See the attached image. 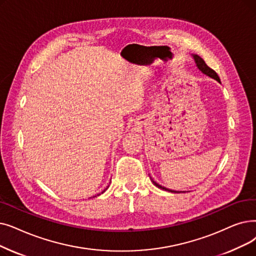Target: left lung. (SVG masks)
Returning a JSON list of instances; mask_svg holds the SVG:
<instances>
[{
    "label": "left lung",
    "instance_id": "left-lung-1",
    "mask_svg": "<svg viewBox=\"0 0 256 256\" xmlns=\"http://www.w3.org/2000/svg\"><path fill=\"white\" fill-rule=\"evenodd\" d=\"M194 56V62H196V66H198V70H201L204 74H206V75H208L209 77H211V78H214V80H218L220 84V77H218V75L216 73V71H214L212 69H210L209 66L205 64V62H204V60L203 58H201L198 56V55H192ZM152 182L157 186L158 188H161V190H166V192H174V194H180V192H176V190H168V188H165V187H163V186H161L160 184H158V183H156L154 181H152Z\"/></svg>",
    "mask_w": 256,
    "mask_h": 256
}]
</instances>
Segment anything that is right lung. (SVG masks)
I'll use <instances>...</instances> for the list:
<instances>
[{
	"label": "right lung",
	"instance_id": "obj_1",
	"mask_svg": "<svg viewBox=\"0 0 256 256\" xmlns=\"http://www.w3.org/2000/svg\"><path fill=\"white\" fill-rule=\"evenodd\" d=\"M106 192V190H104V192Z\"/></svg>",
	"mask_w": 256,
	"mask_h": 256
}]
</instances>
